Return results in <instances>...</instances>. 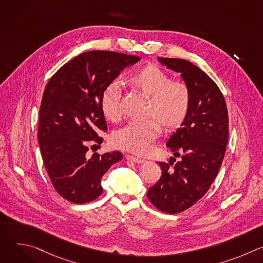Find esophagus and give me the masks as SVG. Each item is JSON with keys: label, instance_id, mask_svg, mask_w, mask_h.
Returning a JSON list of instances; mask_svg holds the SVG:
<instances>
[{"label": "esophagus", "instance_id": "obj_1", "mask_svg": "<svg viewBox=\"0 0 263 263\" xmlns=\"http://www.w3.org/2000/svg\"><path fill=\"white\" fill-rule=\"evenodd\" d=\"M126 159L127 160H131V161H133L135 163H143V162H145V160L143 158H139V157H136V156H131V155H127Z\"/></svg>", "mask_w": 263, "mask_h": 263}]
</instances>
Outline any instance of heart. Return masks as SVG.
I'll return each instance as SVG.
<instances>
[{
	"mask_svg": "<svg viewBox=\"0 0 263 263\" xmlns=\"http://www.w3.org/2000/svg\"><path fill=\"white\" fill-rule=\"evenodd\" d=\"M126 83L149 97L146 115L156 119L165 130L177 129L186 119L191 106L189 87L183 82L172 81L170 74L158 66L145 64L132 70L127 74ZM120 98V87L115 82L103 89L100 109L106 120L117 122L121 119ZM156 121L131 123L117 131L112 141L125 151L144 155L151 151L153 141L160 134V123Z\"/></svg>",
	"mask_w": 263,
	"mask_h": 263,
	"instance_id": "obj_1",
	"label": "heart"
}]
</instances>
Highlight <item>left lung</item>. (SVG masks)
<instances>
[{"mask_svg": "<svg viewBox=\"0 0 263 263\" xmlns=\"http://www.w3.org/2000/svg\"><path fill=\"white\" fill-rule=\"evenodd\" d=\"M157 59L180 73L191 92L189 114L166 141L181 159L159 162L161 177L146 194L156 208L175 214L198 202L214 181L228 142V110L218 86L197 65L183 59Z\"/></svg>", "mask_w": 263, "mask_h": 263, "instance_id": "left-lung-1", "label": "left lung"}]
</instances>
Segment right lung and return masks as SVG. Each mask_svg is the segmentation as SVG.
I'll use <instances>...</instances> for the list:
<instances>
[{
	"label": "right lung",
	"mask_w": 263,
	"mask_h": 263,
	"mask_svg": "<svg viewBox=\"0 0 263 263\" xmlns=\"http://www.w3.org/2000/svg\"><path fill=\"white\" fill-rule=\"evenodd\" d=\"M139 57L90 51L61 66L48 82L40 109L39 143L56 192L65 200L83 204L101 196L104 174L123 159L112 151L87 155L90 142L102 143L107 131L100 109L103 89Z\"/></svg>",
	"instance_id": "obj_1"
}]
</instances>
